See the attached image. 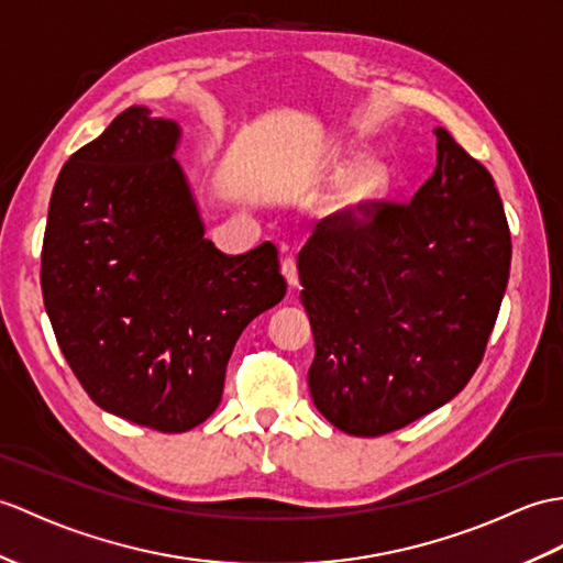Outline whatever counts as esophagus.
Instances as JSON below:
<instances>
[{
    "instance_id": "34e87169",
    "label": "esophagus",
    "mask_w": 563,
    "mask_h": 563,
    "mask_svg": "<svg viewBox=\"0 0 563 563\" xmlns=\"http://www.w3.org/2000/svg\"><path fill=\"white\" fill-rule=\"evenodd\" d=\"M280 271L285 280L290 285H297L299 283V266H297V258L295 256H285L283 264H280Z\"/></svg>"
}]
</instances>
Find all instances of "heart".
Returning a JSON list of instances; mask_svg holds the SVG:
<instances>
[{"mask_svg": "<svg viewBox=\"0 0 563 563\" xmlns=\"http://www.w3.org/2000/svg\"><path fill=\"white\" fill-rule=\"evenodd\" d=\"M390 185V173L384 163H367L352 173L343 187L345 206H362L378 199Z\"/></svg>", "mask_w": 563, "mask_h": 563, "instance_id": "obj_1", "label": "heart"}]
</instances>
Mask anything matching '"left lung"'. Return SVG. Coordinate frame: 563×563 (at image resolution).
<instances>
[{"instance_id": "left-lung-1", "label": "left lung", "mask_w": 563, "mask_h": 563, "mask_svg": "<svg viewBox=\"0 0 563 563\" xmlns=\"http://www.w3.org/2000/svg\"><path fill=\"white\" fill-rule=\"evenodd\" d=\"M410 201L323 218L299 252L317 355V410L352 437H384L459 396L477 372L511 268L499 191L446 129Z\"/></svg>"}]
</instances>
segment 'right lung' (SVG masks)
<instances>
[{
  "label": "right lung",
  "mask_w": 563,
  "mask_h": 563,
  "mask_svg": "<svg viewBox=\"0 0 563 563\" xmlns=\"http://www.w3.org/2000/svg\"><path fill=\"white\" fill-rule=\"evenodd\" d=\"M179 126L129 108L62 167L41 285L62 355L96 405L179 434L213 415L238 338L287 283L271 242L203 238L175 161Z\"/></svg>",
  "instance_id": "right-lung-1"
}]
</instances>
